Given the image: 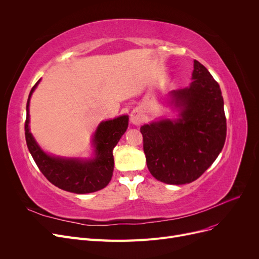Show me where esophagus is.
Wrapping results in <instances>:
<instances>
[{"mask_svg":"<svg viewBox=\"0 0 259 259\" xmlns=\"http://www.w3.org/2000/svg\"><path fill=\"white\" fill-rule=\"evenodd\" d=\"M142 120H143V117H142V115H141V113L139 111L132 112V114H131V121L133 122L134 125L141 124Z\"/></svg>","mask_w":259,"mask_h":259,"instance_id":"34e87169","label":"esophagus"}]
</instances>
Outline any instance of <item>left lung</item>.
Wrapping results in <instances>:
<instances>
[{
    "label": "left lung",
    "mask_w": 259,
    "mask_h": 259,
    "mask_svg": "<svg viewBox=\"0 0 259 259\" xmlns=\"http://www.w3.org/2000/svg\"><path fill=\"white\" fill-rule=\"evenodd\" d=\"M189 88L171 92L181 118L144 125L147 167L157 181L169 185L192 183L223 150L227 120L222 90L207 68L194 60Z\"/></svg>",
    "instance_id": "left-lung-1"
}]
</instances>
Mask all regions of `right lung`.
Returning <instances> with one entry per match:
<instances>
[{"label":"right lung","instance_id":"obj_1","mask_svg":"<svg viewBox=\"0 0 259 259\" xmlns=\"http://www.w3.org/2000/svg\"><path fill=\"white\" fill-rule=\"evenodd\" d=\"M38 81L32 87L27 101L25 138L39 171L52 185L68 192L85 194L105 188L113 174V148L128 128V116L101 122L93 139L97 152L94 159L84 161L50 156L38 147L29 131V101Z\"/></svg>","mask_w":259,"mask_h":259}]
</instances>
